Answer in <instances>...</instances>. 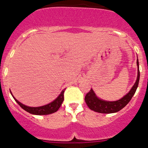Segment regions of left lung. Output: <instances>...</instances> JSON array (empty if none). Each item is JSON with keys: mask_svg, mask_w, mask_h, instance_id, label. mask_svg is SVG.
Masks as SVG:
<instances>
[{"mask_svg": "<svg viewBox=\"0 0 148 148\" xmlns=\"http://www.w3.org/2000/svg\"><path fill=\"white\" fill-rule=\"evenodd\" d=\"M137 65H138V77H137L136 82H135V84L132 86V89L127 95H125L123 97L121 98L119 100L111 102V101H106L99 99V97H97L93 89H91V90L86 95L84 99L88 107L93 111L99 113H103V114L117 112L122 110V108H124L131 100L138 86L139 80H140L138 59H137Z\"/></svg>", "mask_w": 148, "mask_h": 148, "instance_id": "1", "label": "left lung"}]
</instances>
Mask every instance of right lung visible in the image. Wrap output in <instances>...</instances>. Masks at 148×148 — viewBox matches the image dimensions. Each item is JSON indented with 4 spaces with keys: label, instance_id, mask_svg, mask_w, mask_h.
<instances>
[{
    "label": "right lung",
    "instance_id": "add662e5",
    "mask_svg": "<svg viewBox=\"0 0 148 148\" xmlns=\"http://www.w3.org/2000/svg\"><path fill=\"white\" fill-rule=\"evenodd\" d=\"M64 90L62 91L60 95L57 97L56 99H55L53 102H51L49 104H46V105L41 106V107H28V106L25 105V104L21 103L19 101H18L16 98L13 97V95H12L11 92H10V94L13 96V97L14 98V99L16 100V102L18 103V104L20 105V107H21L22 109H23L24 110H26L28 112L31 113V114H36V115H46V114H52V113H54L57 111L59 109V107L62 105V102L64 101Z\"/></svg>",
    "mask_w": 148,
    "mask_h": 148
}]
</instances>
